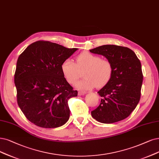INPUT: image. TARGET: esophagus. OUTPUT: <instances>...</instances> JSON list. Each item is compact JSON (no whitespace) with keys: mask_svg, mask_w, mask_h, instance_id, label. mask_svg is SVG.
I'll return each instance as SVG.
<instances>
[{"mask_svg":"<svg viewBox=\"0 0 159 159\" xmlns=\"http://www.w3.org/2000/svg\"><path fill=\"white\" fill-rule=\"evenodd\" d=\"M85 94H86L85 91H78V94L80 95V96H81V95H84Z\"/></svg>","mask_w":159,"mask_h":159,"instance_id":"34e87169","label":"esophagus"}]
</instances>
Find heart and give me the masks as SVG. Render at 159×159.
Segmentation results:
<instances>
[{
	"label": "heart",
	"instance_id": "b5f03b06",
	"mask_svg": "<svg viewBox=\"0 0 159 159\" xmlns=\"http://www.w3.org/2000/svg\"><path fill=\"white\" fill-rule=\"evenodd\" d=\"M62 72L69 84H74L84 70V78L75 84V87L81 90H90L106 85L111 80L113 66L108 59H102L99 55L84 52L75 57V63L70 59L63 61Z\"/></svg>",
	"mask_w": 159,
	"mask_h": 159
}]
</instances>
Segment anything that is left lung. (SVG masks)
I'll use <instances>...</instances> for the list:
<instances>
[{
    "instance_id": "obj_1",
    "label": "left lung",
    "mask_w": 159,
    "mask_h": 159,
    "mask_svg": "<svg viewBox=\"0 0 159 159\" xmlns=\"http://www.w3.org/2000/svg\"><path fill=\"white\" fill-rule=\"evenodd\" d=\"M110 61L113 72L110 81L98 91L100 105L91 111L92 117L102 123H113L129 117L141 97L143 74L140 61L126 47L104 45L91 49Z\"/></svg>"
}]
</instances>
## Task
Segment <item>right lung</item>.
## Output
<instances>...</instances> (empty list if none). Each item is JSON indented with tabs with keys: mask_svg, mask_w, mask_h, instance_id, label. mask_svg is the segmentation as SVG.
I'll list each match as a JSON object with an SVG mask.
<instances>
[{
	"mask_svg": "<svg viewBox=\"0 0 159 159\" xmlns=\"http://www.w3.org/2000/svg\"><path fill=\"white\" fill-rule=\"evenodd\" d=\"M77 48L39 40L19 56L14 74L17 102L26 118L42 128H57L70 117L68 100L77 97L61 65Z\"/></svg>",
	"mask_w": 159,
	"mask_h": 159,
	"instance_id": "right-lung-1",
	"label": "right lung"
}]
</instances>
